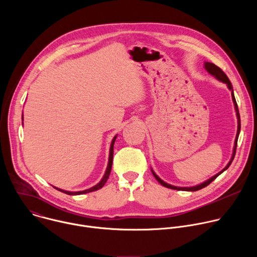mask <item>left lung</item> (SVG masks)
<instances>
[{"mask_svg": "<svg viewBox=\"0 0 257 257\" xmlns=\"http://www.w3.org/2000/svg\"><path fill=\"white\" fill-rule=\"evenodd\" d=\"M204 68L206 69V71L209 73V74H211L212 76H214L217 80H219V81H222V82H224V83H226L227 85H228V88L231 90V92H232V98H233V102H234V105H235V109H236V115H237V119H238V130H237V135H236V139H235V146H234V151H233V156H232V158H231V161L229 162V164L226 166V168L224 169V170H222L221 172L219 173H217L216 175H214L213 177H211L210 179H208L207 181H205V182H203V183H201V184H199V185H197V186H193V187H176V186H173V185H170V184H168V183H166V182H164L161 178H159L158 177V175H156V173L152 170V172H153V175L155 176V178L158 180V182L160 183V184H162L163 186H165V187H167V188H170V189H174V190H183V191H197V190H200V189H202V188H204V187H206L207 185H209L210 183L218 176V175H221L224 171H226L229 167H230V165L232 164V162H233V160H234V158H235V155H236V150H237V141H238V137H239V133H240V128H241V120H240V114H239V108H238V104H237V102H236V99H235V96H234V92H233V87H232V84H231V82H230V80H229V78H228V76L225 74V72L219 68V67H217L216 65H214V64H212V63H209V62H205V64H204Z\"/></svg>", "mask_w": 257, "mask_h": 257, "instance_id": "8db88e82", "label": "left lung"}]
</instances>
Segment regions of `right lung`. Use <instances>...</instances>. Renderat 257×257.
I'll return each instance as SVG.
<instances>
[{
  "label": "right lung",
  "instance_id": "1",
  "mask_svg": "<svg viewBox=\"0 0 257 257\" xmlns=\"http://www.w3.org/2000/svg\"><path fill=\"white\" fill-rule=\"evenodd\" d=\"M23 120V118H22ZM117 136L114 137V139L112 140V144H111V148H109V157H108V164H107V168H106V171L101 179V181L98 183V184H96L95 186L89 188V189H86L84 191H78V192H70V191H65V190H62V189H59L57 187H55L57 190L63 192V193H66L68 195H79V194H84V193H88V192H92V191H95V190H98L100 189L103 185L104 183L106 182V180L108 179V176H109V173H111V170H112V164H113V155H114V143H115V140H116Z\"/></svg>",
  "mask_w": 257,
  "mask_h": 257
}]
</instances>
